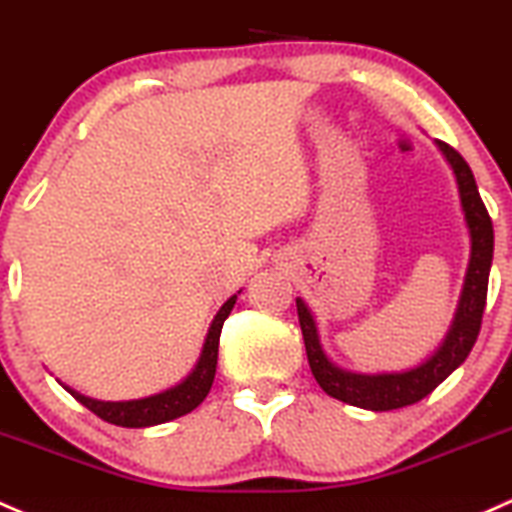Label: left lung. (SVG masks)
<instances>
[{
  "label": "left lung",
  "mask_w": 512,
  "mask_h": 512,
  "mask_svg": "<svg viewBox=\"0 0 512 512\" xmlns=\"http://www.w3.org/2000/svg\"><path fill=\"white\" fill-rule=\"evenodd\" d=\"M439 152L444 154L446 164L454 171L456 186H459L461 211H464L466 228L471 238V257L466 267L464 289H461L459 304H456L454 321L446 331L441 346L429 355L417 368L402 370V373H351L343 370L328 358L324 346H321L319 326H316L314 314L304 299H297L299 324L304 333L306 358L309 368L314 373L316 383L326 395L346 402V405L363 407V410L387 412L400 410V407L414 405L422 397H427L434 387L444 383L466 358H469L473 343H476L478 331H481L483 309H486V292H488V274H491L493 262V223L486 206L478 193L476 179H473L469 164L456 149L449 144L434 142Z\"/></svg>",
  "instance_id": "obj_1"
}]
</instances>
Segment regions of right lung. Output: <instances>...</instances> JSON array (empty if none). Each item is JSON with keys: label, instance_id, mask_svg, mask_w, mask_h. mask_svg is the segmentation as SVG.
<instances>
[{"label": "right lung", "instance_id": "1", "mask_svg": "<svg viewBox=\"0 0 512 512\" xmlns=\"http://www.w3.org/2000/svg\"><path fill=\"white\" fill-rule=\"evenodd\" d=\"M240 294V292H238ZM238 294H233L215 314L211 328L206 333V343H203L201 358H198L196 368L181 380L179 385L169 387V390L159 392V395L142 397V400H125V402H105V400H93V397H85L80 392L66 387L68 392L80 402L83 407H88L90 412L98 414L105 422L117 424V427H154V424L171 422L176 417H184V414L193 412L206 395L211 392L213 378H215V365H218V343H220V331H223L225 319L233 311L235 299Z\"/></svg>", "mask_w": 512, "mask_h": 512}]
</instances>
